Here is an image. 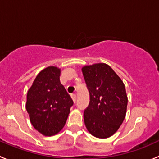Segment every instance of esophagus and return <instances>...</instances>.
<instances>
[{
  "label": "esophagus",
  "instance_id": "34e87169",
  "mask_svg": "<svg viewBox=\"0 0 159 159\" xmlns=\"http://www.w3.org/2000/svg\"><path fill=\"white\" fill-rule=\"evenodd\" d=\"M71 97H72V99H73V102H76V94H75V93H72L71 94Z\"/></svg>",
  "mask_w": 159,
  "mask_h": 159
}]
</instances>
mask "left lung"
I'll use <instances>...</instances> for the list:
<instances>
[{
  "instance_id": "8db88e82",
  "label": "left lung",
  "mask_w": 159,
  "mask_h": 159,
  "mask_svg": "<svg viewBox=\"0 0 159 159\" xmlns=\"http://www.w3.org/2000/svg\"><path fill=\"white\" fill-rule=\"evenodd\" d=\"M89 93V103L83 117L86 129L93 136H112L123 122L128 98L125 85L113 70L106 63L82 68Z\"/></svg>"
}]
</instances>
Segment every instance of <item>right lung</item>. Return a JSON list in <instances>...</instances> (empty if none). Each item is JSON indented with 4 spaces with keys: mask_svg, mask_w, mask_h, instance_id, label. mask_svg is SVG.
<instances>
[{
    "mask_svg": "<svg viewBox=\"0 0 159 159\" xmlns=\"http://www.w3.org/2000/svg\"><path fill=\"white\" fill-rule=\"evenodd\" d=\"M60 69L48 66L40 71L27 95L26 109L31 124L46 136L64 127L73 101L60 81Z\"/></svg>",
    "mask_w": 159,
    "mask_h": 159,
    "instance_id": "obj_1",
    "label": "right lung"
}]
</instances>
